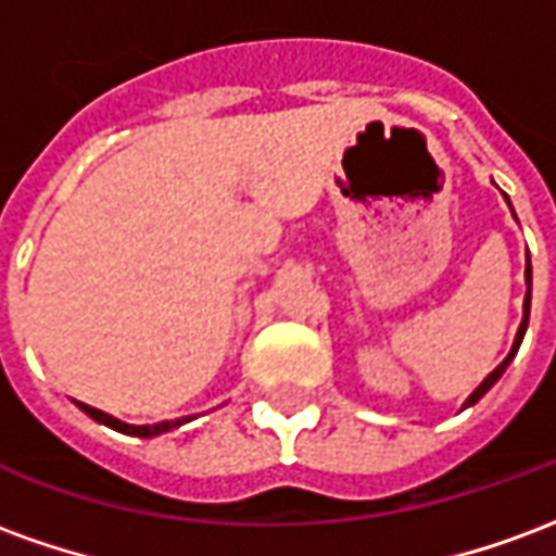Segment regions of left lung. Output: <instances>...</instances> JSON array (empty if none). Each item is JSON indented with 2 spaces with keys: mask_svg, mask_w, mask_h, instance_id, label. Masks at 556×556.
Listing matches in <instances>:
<instances>
[{
  "mask_svg": "<svg viewBox=\"0 0 556 556\" xmlns=\"http://www.w3.org/2000/svg\"><path fill=\"white\" fill-rule=\"evenodd\" d=\"M527 318H530V258H527V298H525V321H521V327H518V337H515V345H513V351H509V357H506V361H503L501 366H497V369H494V372H491L489 378H485V381H482V384H479L477 390H473V393H470V399H467V402H465V408H467V405H473V402H479V399L485 396V393H489L491 387L497 384V378H501V375L506 372V366H509V361H513V357H515V351H518V345H521V339H525V330H527Z\"/></svg>",
  "mask_w": 556,
  "mask_h": 556,
  "instance_id": "left-lung-1",
  "label": "left lung"
}]
</instances>
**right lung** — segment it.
<instances>
[{"instance_id": "right-lung-1", "label": "right lung", "mask_w": 556, "mask_h": 556, "mask_svg": "<svg viewBox=\"0 0 556 556\" xmlns=\"http://www.w3.org/2000/svg\"><path fill=\"white\" fill-rule=\"evenodd\" d=\"M79 408L86 410L91 419H98V422H103V426H110V429L115 431H125V434H137V438H154V434H163V431L169 429H178L181 422H187V419H166V422H157V426H127V422H118L115 417H110V414H103V410L98 408H89V405H79Z\"/></svg>"}]
</instances>
